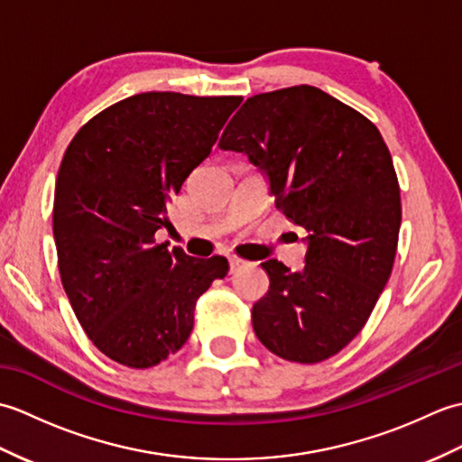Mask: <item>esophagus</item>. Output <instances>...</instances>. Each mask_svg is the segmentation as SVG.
Wrapping results in <instances>:
<instances>
[{"instance_id":"34e87169","label":"esophagus","mask_w":462,"mask_h":462,"mask_svg":"<svg viewBox=\"0 0 462 462\" xmlns=\"http://www.w3.org/2000/svg\"><path fill=\"white\" fill-rule=\"evenodd\" d=\"M246 260H242V258H236V256H232L230 258V272L234 273V272H238V270H242L244 266H246Z\"/></svg>"}]
</instances>
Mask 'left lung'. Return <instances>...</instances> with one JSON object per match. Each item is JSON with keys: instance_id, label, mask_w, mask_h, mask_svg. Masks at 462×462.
Segmentation results:
<instances>
[{"instance_id": "left-lung-1", "label": "left lung", "mask_w": 462, "mask_h": 462, "mask_svg": "<svg viewBox=\"0 0 462 462\" xmlns=\"http://www.w3.org/2000/svg\"><path fill=\"white\" fill-rule=\"evenodd\" d=\"M224 151L268 176L278 208L308 232L306 266L262 268L270 290L252 308L278 357L319 363L365 326L395 262L401 192L377 126L318 87L254 95L224 129Z\"/></svg>"}]
</instances>
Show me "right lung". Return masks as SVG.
Masks as SVG:
<instances>
[{"mask_svg":"<svg viewBox=\"0 0 462 462\" xmlns=\"http://www.w3.org/2000/svg\"><path fill=\"white\" fill-rule=\"evenodd\" d=\"M242 97L133 95L83 125L59 166L53 236L61 283L81 328L106 357L159 365L194 326L196 300L228 260L156 244L166 204L210 154Z\"/></svg>","mask_w":462,"mask_h":462,"instance_id":"right-lung-1","label":"right lung"}]
</instances>
